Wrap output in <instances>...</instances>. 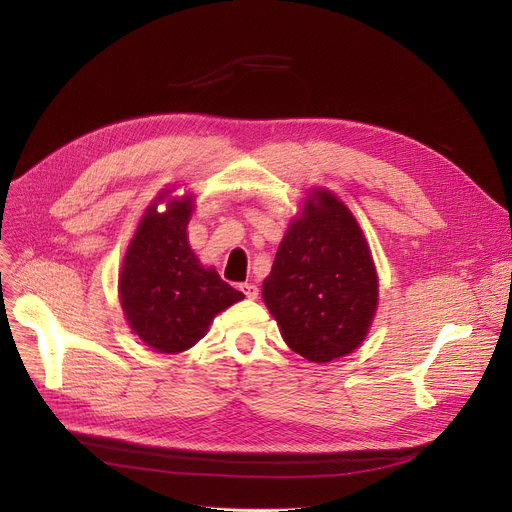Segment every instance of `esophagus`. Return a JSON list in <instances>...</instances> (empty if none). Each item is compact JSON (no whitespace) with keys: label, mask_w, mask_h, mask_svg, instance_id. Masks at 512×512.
Listing matches in <instances>:
<instances>
[{"label":"esophagus","mask_w":512,"mask_h":512,"mask_svg":"<svg viewBox=\"0 0 512 512\" xmlns=\"http://www.w3.org/2000/svg\"><path fill=\"white\" fill-rule=\"evenodd\" d=\"M239 289L243 291L245 298H249V300H255L259 296V287L255 283H241Z\"/></svg>","instance_id":"obj_1"}]
</instances>
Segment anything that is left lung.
I'll list each match as a JSON object with an SVG mask.
<instances>
[{"mask_svg":"<svg viewBox=\"0 0 512 512\" xmlns=\"http://www.w3.org/2000/svg\"><path fill=\"white\" fill-rule=\"evenodd\" d=\"M289 225L263 300L285 344L312 362L350 354L377 310V271L350 210L328 190Z\"/></svg>","mask_w":512,"mask_h":512,"instance_id":"obj_1","label":"left lung"}]
</instances>
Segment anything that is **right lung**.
Masks as SVG:
<instances>
[{
  "label": "right lung",
  "mask_w": 512,
  "mask_h": 512,
  "mask_svg": "<svg viewBox=\"0 0 512 512\" xmlns=\"http://www.w3.org/2000/svg\"><path fill=\"white\" fill-rule=\"evenodd\" d=\"M190 212L188 198L164 214L156 206L145 212L119 275L131 330L166 354L194 346L218 312L245 298L214 269L200 267L186 237Z\"/></svg>",
  "instance_id": "1"
}]
</instances>
